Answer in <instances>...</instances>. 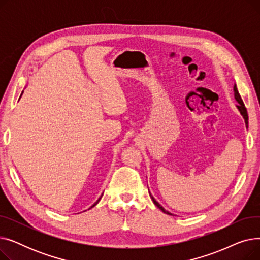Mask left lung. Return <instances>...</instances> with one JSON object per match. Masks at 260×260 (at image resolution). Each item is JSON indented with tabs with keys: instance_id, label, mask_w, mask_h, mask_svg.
Returning a JSON list of instances; mask_svg holds the SVG:
<instances>
[{
	"instance_id": "obj_1",
	"label": "left lung",
	"mask_w": 260,
	"mask_h": 260,
	"mask_svg": "<svg viewBox=\"0 0 260 260\" xmlns=\"http://www.w3.org/2000/svg\"><path fill=\"white\" fill-rule=\"evenodd\" d=\"M233 89H234V97H235V99H236V101L238 102V105L236 106L237 108H238V111L240 112V114H241V116L243 117V119H244V122H245V126H247V128H248V120H249V117H248V113H247V108H245V106H244V104H243V102H242V99H241V97H240V94H239V92H238V90H237V87H236V84H234V87H233ZM148 193H149V196H151V198H152V200H153V202L155 203V206L156 207H158L163 213H166V214H168V215H173L172 213H170L169 211H167L165 208H163L161 204L153 197V195L151 194V192H149V189H148Z\"/></svg>"
}]
</instances>
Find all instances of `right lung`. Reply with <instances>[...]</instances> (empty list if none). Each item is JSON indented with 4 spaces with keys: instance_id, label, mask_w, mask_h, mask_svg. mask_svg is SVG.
Returning a JSON list of instances; mask_svg holds the SVG:
<instances>
[{
    "instance_id": "add662e5",
    "label": "right lung",
    "mask_w": 260,
    "mask_h": 260,
    "mask_svg": "<svg viewBox=\"0 0 260 260\" xmlns=\"http://www.w3.org/2000/svg\"><path fill=\"white\" fill-rule=\"evenodd\" d=\"M22 93H23V91H22ZM22 93H21V95H22ZM21 95H20V98H21ZM101 197H102V195H101ZM101 197H100V198H99V199H98V200H97V201H95V202H94V203H93V204H92V206H91V207H90V208H89V209H91V208H93V207H94V206H95V204H97V203H98V202H99V201H100V199H101Z\"/></svg>"
}]
</instances>
